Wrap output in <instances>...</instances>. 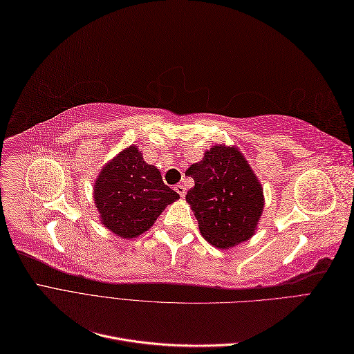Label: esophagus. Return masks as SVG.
<instances>
[{
    "label": "esophagus",
    "instance_id": "1",
    "mask_svg": "<svg viewBox=\"0 0 354 354\" xmlns=\"http://www.w3.org/2000/svg\"><path fill=\"white\" fill-rule=\"evenodd\" d=\"M174 190L177 192V194H178L181 198H185V195H186V186H185L183 183L176 185V186H174Z\"/></svg>",
    "mask_w": 354,
    "mask_h": 354
}]
</instances>
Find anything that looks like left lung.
Masks as SVG:
<instances>
[{
  "label": "left lung",
  "instance_id": "obj_1",
  "mask_svg": "<svg viewBox=\"0 0 354 354\" xmlns=\"http://www.w3.org/2000/svg\"><path fill=\"white\" fill-rule=\"evenodd\" d=\"M186 174L195 180L186 201L203 239L229 250L254 236L263 216L264 194L241 149L214 145Z\"/></svg>",
  "mask_w": 354,
  "mask_h": 354
}]
</instances>
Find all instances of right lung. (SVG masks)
I'll return each instance as SVG.
<instances>
[{"instance_id":"obj_1","label":"right lung","mask_w":354,"mask_h":354,"mask_svg":"<svg viewBox=\"0 0 354 354\" xmlns=\"http://www.w3.org/2000/svg\"><path fill=\"white\" fill-rule=\"evenodd\" d=\"M93 198L103 226L122 239L138 238L180 195L164 185L160 171L131 145L103 165Z\"/></svg>"}]
</instances>
